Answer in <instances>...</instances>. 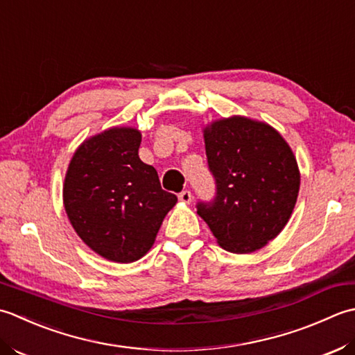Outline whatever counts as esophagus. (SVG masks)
Here are the masks:
<instances>
[{"mask_svg": "<svg viewBox=\"0 0 355 355\" xmlns=\"http://www.w3.org/2000/svg\"><path fill=\"white\" fill-rule=\"evenodd\" d=\"M191 199H193V196H191V191L184 190V191H180V193H179V200H180V202H184V204H190Z\"/></svg>", "mask_w": 355, "mask_h": 355, "instance_id": "34e87169", "label": "esophagus"}]
</instances>
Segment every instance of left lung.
I'll return each instance as SVG.
<instances>
[{
  "label": "left lung",
  "mask_w": 355,
  "mask_h": 355,
  "mask_svg": "<svg viewBox=\"0 0 355 355\" xmlns=\"http://www.w3.org/2000/svg\"><path fill=\"white\" fill-rule=\"evenodd\" d=\"M211 202H198L223 250L257 251L285 228L297 200V161L277 130L243 116L214 121L204 130Z\"/></svg>",
  "instance_id": "left-lung-1"
}]
</instances>
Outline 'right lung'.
<instances>
[{
	"mask_svg": "<svg viewBox=\"0 0 355 355\" xmlns=\"http://www.w3.org/2000/svg\"><path fill=\"white\" fill-rule=\"evenodd\" d=\"M139 130L113 127L84 141L64 180V208L83 242L107 260L130 263L153 247L178 198L137 150Z\"/></svg>",
	"mask_w": 355,
	"mask_h": 355,
	"instance_id": "1",
	"label": "right lung"
}]
</instances>
